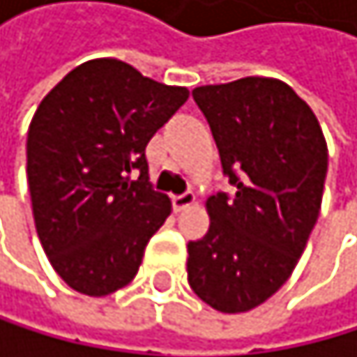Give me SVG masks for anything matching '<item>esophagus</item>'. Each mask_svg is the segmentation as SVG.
Returning <instances> with one entry per match:
<instances>
[{
  "label": "esophagus",
  "instance_id": "obj_1",
  "mask_svg": "<svg viewBox=\"0 0 357 357\" xmlns=\"http://www.w3.org/2000/svg\"><path fill=\"white\" fill-rule=\"evenodd\" d=\"M171 203H173V210H175V212H182V210L190 208V205L195 203V195H192V192L175 195V197L171 199Z\"/></svg>",
  "mask_w": 357,
  "mask_h": 357
}]
</instances>
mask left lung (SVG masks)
<instances>
[{
  "label": "left lung",
  "instance_id": "8db88e82",
  "mask_svg": "<svg viewBox=\"0 0 357 357\" xmlns=\"http://www.w3.org/2000/svg\"><path fill=\"white\" fill-rule=\"evenodd\" d=\"M236 192L208 199L210 229L188 242L190 289L244 312L291 276L317 222L328 147L310 107L282 81L246 77L192 89Z\"/></svg>",
  "mask_w": 357,
  "mask_h": 357
}]
</instances>
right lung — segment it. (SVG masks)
Segmentation results:
<instances>
[{"label": "right lung", "mask_w": 357, "mask_h": 357, "mask_svg": "<svg viewBox=\"0 0 357 357\" xmlns=\"http://www.w3.org/2000/svg\"><path fill=\"white\" fill-rule=\"evenodd\" d=\"M186 100V87L91 59L40 102L27 132L31 210L51 266L75 291L100 298L137 276L171 214L169 197L149 184L145 147Z\"/></svg>", "instance_id": "right-lung-1"}]
</instances>
